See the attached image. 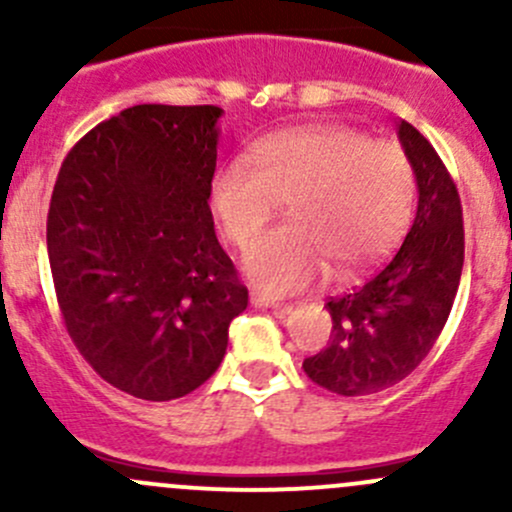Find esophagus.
Masks as SVG:
<instances>
[{
    "label": "esophagus",
    "mask_w": 512,
    "mask_h": 512,
    "mask_svg": "<svg viewBox=\"0 0 512 512\" xmlns=\"http://www.w3.org/2000/svg\"><path fill=\"white\" fill-rule=\"evenodd\" d=\"M250 304H252V307L277 309V312H282V314L292 312V304L280 302V299H270V297H267V294H260V292H250Z\"/></svg>",
    "instance_id": "obj_1"
}]
</instances>
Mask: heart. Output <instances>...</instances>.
Returning a JSON list of instances; mask_svg holds the SVG:
<instances>
[{
    "instance_id": "b5f03b06",
    "label": "heart",
    "mask_w": 512,
    "mask_h": 512,
    "mask_svg": "<svg viewBox=\"0 0 512 512\" xmlns=\"http://www.w3.org/2000/svg\"><path fill=\"white\" fill-rule=\"evenodd\" d=\"M250 162L230 158L215 168L210 205L227 240L245 247L285 200L287 223L242 257L262 292H297L327 265L339 277L359 275L394 250L411 223L414 165L394 141L319 123L260 138Z\"/></svg>"
}]
</instances>
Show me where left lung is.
Listing matches in <instances>:
<instances>
[{
  "instance_id": "1",
  "label": "left lung",
  "mask_w": 512,
  "mask_h": 512,
  "mask_svg": "<svg viewBox=\"0 0 512 512\" xmlns=\"http://www.w3.org/2000/svg\"><path fill=\"white\" fill-rule=\"evenodd\" d=\"M399 138L414 165L418 208L404 245L364 285L327 302L332 337L304 374L339 396H369L411 374L436 339L463 272V208L436 148L411 123Z\"/></svg>"
}]
</instances>
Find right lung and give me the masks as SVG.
I'll return each instance as SVG.
<instances>
[{
  "instance_id": "right-lung-1",
  "label": "right lung",
  "mask_w": 512,
  "mask_h": 512,
  "mask_svg": "<svg viewBox=\"0 0 512 512\" xmlns=\"http://www.w3.org/2000/svg\"><path fill=\"white\" fill-rule=\"evenodd\" d=\"M218 106L141 103L64 158L46 218L64 327L91 369L143 401L218 371L247 287L215 237Z\"/></svg>"
}]
</instances>
